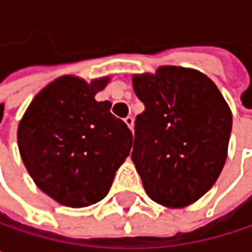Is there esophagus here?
I'll list each match as a JSON object with an SVG mask.
<instances>
[{"instance_id": "obj_1", "label": "esophagus", "mask_w": 252, "mask_h": 252, "mask_svg": "<svg viewBox=\"0 0 252 252\" xmlns=\"http://www.w3.org/2000/svg\"><path fill=\"white\" fill-rule=\"evenodd\" d=\"M124 123H126V126L132 131V126H134V118H132V117H126V120H124Z\"/></svg>"}]
</instances>
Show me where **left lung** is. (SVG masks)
<instances>
[{"label":"left lung","mask_w":252,"mask_h":252,"mask_svg":"<svg viewBox=\"0 0 252 252\" xmlns=\"http://www.w3.org/2000/svg\"><path fill=\"white\" fill-rule=\"evenodd\" d=\"M146 109L135 118L131 159L147 195L168 209L200 200L227 158L232 112L218 86L198 70L162 65L134 74Z\"/></svg>","instance_id":"8db88e82"}]
</instances>
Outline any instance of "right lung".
<instances>
[{
  "label": "right lung",
  "instance_id": "1",
  "mask_svg": "<svg viewBox=\"0 0 252 252\" xmlns=\"http://www.w3.org/2000/svg\"><path fill=\"white\" fill-rule=\"evenodd\" d=\"M109 80L58 77L33 97L19 123L17 144L29 175L63 206L87 207L105 198L129 155V128L111 114L108 100L94 99Z\"/></svg>",
  "mask_w": 252,
  "mask_h": 252
}]
</instances>
